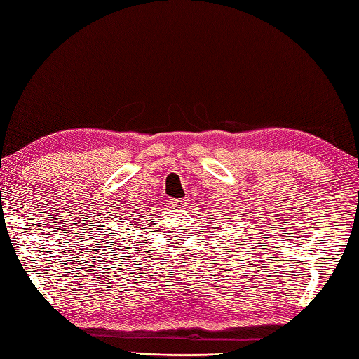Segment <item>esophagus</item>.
<instances>
[{"mask_svg": "<svg viewBox=\"0 0 359 359\" xmlns=\"http://www.w3.org/2000/svg\"><path fill=\"white\" fill-rule=\"evenodd\" d=\"M171 207H172V208H177V210L184 208V207H187V201H185V199H182V201H172V202H171Z\"/></svg>", "mask_w": 359, "mask_h": 359, "instance_id": "obj_1", "label": "esophagus"}]
</instances>
